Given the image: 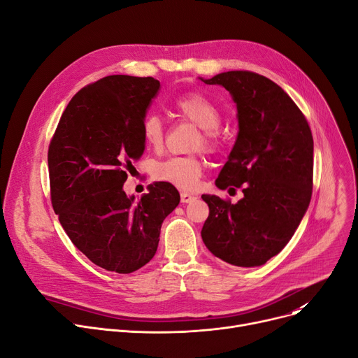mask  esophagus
Segmentation results:
<instances>
[{
    "mask_svg": "<svg viewBox=\"0 0 358 358\" xmlns=\"http://www.w3.org/2000/svg\"><path fill=\"white\" fill-rule=\"evenodd\" d=\"M196 197L190 193H181V203H190L193 201Z\"/></svg>",
    "mask_w": 358,
    "mask_h": 358,
    "instance_id": "34e87169",
    "label": "esophagus"
}]
</instances>
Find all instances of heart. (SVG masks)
<instances>
[{"mask_svg": "<svg viewBox=\"0 0 358 358\" xmlns=\"http://www.w3.org/2000/svg\"><path fill=\"white\" fill-rule=\"evenodd\" d=\"M176 110L181 117L200 127V136H197L194 148L203 146L208 150H215L219 146V126L222 122V113L210 99L199 92L185 94V96L177 99ZM142 138L150 149H162L165 141V127L158 116L148 115L143 119ZM203 171L204 161L197 154L169 157L152 166L154 178L187 192L197 189Z\"/></svg>", "mask_w": 358, "mask_h": 358, "instance_id": "b5f03b06", "label": "heart"}]
</instances>
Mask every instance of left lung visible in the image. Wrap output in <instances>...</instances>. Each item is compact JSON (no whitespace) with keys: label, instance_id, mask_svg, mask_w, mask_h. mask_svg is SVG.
<instances>
[{"label":"left lung","instance_id":"left-lung-1","mask_svg":"<svg viewBox=\"0 0 358 358\" xmlns=\"http://www.w3.org/2000/svg\"><path fill=\"white\" fill-rule=\"evenodd\" d=\"M227 88L236 103L239 131L216 180L220 190L242 189L232 204L203 194L209 206L201 238L217 258L257 267L292 239L308 210L313 187V138L289 94L251 71H229L203 80Z\"/></svg>","mask_w":358,"mask_h":358}]
</instances>
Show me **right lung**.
Masks as SVG:
<instances>
[{"mask_svg":"<svg viewBox=\"0 0 358 358\" xmlns=\"http://www.w3.org/2000/svg\"><path fill=\"white\" fill-rule=\"evenodd\" d=\"M161 84L108 75L81 88L62 113L48 150L50 200L66 235L94 264L119 274L154 258L164 219L180 203L159 181L139 201L123 184L145 149L142 122Z\"/></svg>","mask_w":358,"mask_h":358,"instance_id":"add662e5","label":"right lung"}]
</instances>
